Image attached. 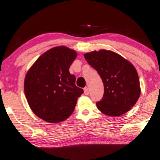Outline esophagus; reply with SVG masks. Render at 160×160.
<instances>
[{"label":"esophagus","instance_id":"1","mask_svg":"<svg viewBox=\"0 0 160 160\" xmlns=\"http://www.w3.org/2000/svg\"><path fill=\"white\" fill-rule=\"evenodd\" d=\"M84 94H85V95H88V94H89V89H88V88H84Z\"/></svg>","mask_w":160,"mask_h":160}]
</instances>
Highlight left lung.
<instances>
[{
	"label": "left lung",
	"mask_w": 160,
	"mask_h": 160,
	"mask_svg": "<svg viewBox=\"0 0 160 160\" xmlns=\"http://www.w3.org/2000/svg\"><path fill=\"white\" fill-rule=\"evenodd\" d=\"M103 81L104 94L97 107L103 114L119 116L137 103L141 87L138 75L132 62L113 51L100 50L84 55Z\"/></svg>",
	"instance_id": "1"
}]
</instances>
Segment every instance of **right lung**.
<instances>
[{
	"mask_svg": "<svg viewBox=\"0 0 160 160\" xmlns=\"http://www.w3.org/2000/svg\"><path fill=\"white\" fill-rule=\"evenodd\" d=\"M76 57L74 50L55 47L39 57L27 72L24 81L26 100L32 112L44 121L61 122L74 111L83 93L69 71Z\"/></svg>",
	"mask_w": 160,
	"mask_h": 160,
	"instance_id": "right-lung-1",
	"label": "right lung"
}]
</instances>
